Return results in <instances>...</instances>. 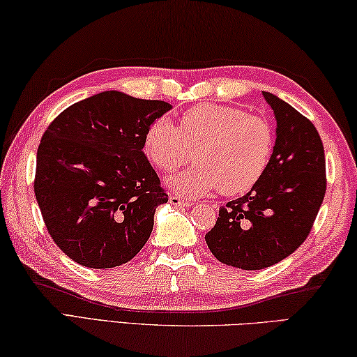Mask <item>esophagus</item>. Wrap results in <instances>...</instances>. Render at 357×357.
I'll use <instances>...</instances> for the list:
<instances>
[{
	"label": "esophagus",
	"mask_w": 357,
	"mask_h": 357,
	"mask_svg": "<svg viewBox=\"0 0 357 357\" xmlns=\"http://www.w3.org/2000/svg\"><path fill=\"white\" fill-rule=\"evenodd\" d=\"M170 203H172L173 206H176V207H187V206L190 204L189 201H187V199L183 198V197H179V195H172V197H170Z\"/></svg>",
	"instance_id": "1"
}]
</instances>
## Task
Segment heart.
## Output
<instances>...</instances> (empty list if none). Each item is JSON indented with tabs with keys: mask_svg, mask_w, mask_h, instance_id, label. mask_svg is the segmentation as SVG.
<instances>
[{
	"mask_svg": "<svg viewBox=\"0 0 357 357\" xmlns=\"http://www.w3.org/2000/svg\"><path fill=\"white\" fill-rule=\"evenodd\" d=\"M275 131L270 123L243 109L198 105L181 115L179 128L159 119L144 140L146 159L162 173H172L190 160L197 164L168 179L173 190L189 197L218 189L237 197L250 192L273 156Z\"/></svg>",
	"mask_w": 357,
	"mask_h": 357,
	"instance_id": "1",
	"label": "heart"
}]
</instances>
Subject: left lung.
Segmentation results:
<instances>
[{"label":"left lung","mask_w":357,"mask_h":357,"mask_svg":"<svg viewBox=\"0 0 357 357\" xmlns=\"http://www.w3.org/2000/svg\"><path fill=\"white\" fill-rule=\"evenodd\" d=\"M276 116L273 156L259 183L218 211L206 243L220 262L261 270L281 262L306 241L326 192L321 139L312 121L264 92Z\"/></svg>","instance_id":"obj_1"}]
</instances>
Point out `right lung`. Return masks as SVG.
I'll list each match as a JSON object with an SVG mask.
<instances>
[{
    "instance_id": "obj_1",
    "label": "right lung",
    "mask_w": 357,
    "mask_h": 357,
    "mask_svg": "<svg viewBox=\"0 0 357 357\" xmlns=\"http://www.w3.org/2000/svg\"><path fill=\"white\" fill-rule=\"evenodd\" d=\"M172 106L101 92L51 121L37 150L34 192L56 245L89 268L126 264L168 201L144 153L145 134Z\"/></svg>"
}]
</instances>
